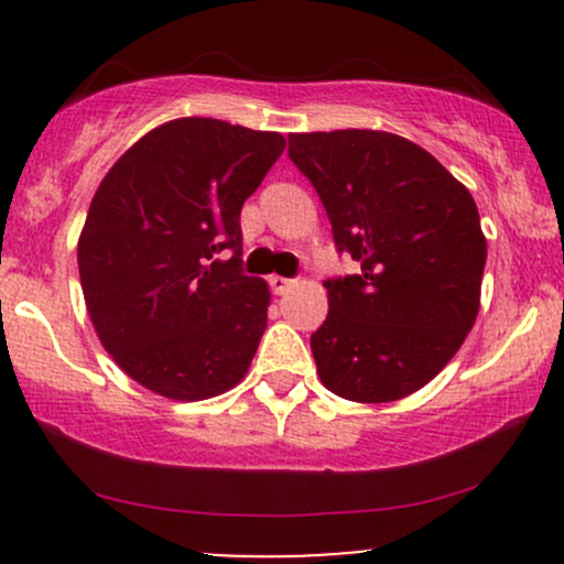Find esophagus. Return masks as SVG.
<instances>
[{
    "mask_svg": "<svg viewBox=\"0 0 564 564\" xmlns=\"http://www.w3.org/2000/svg\"><path fill=\"white\" fill-rule=\"evenodd\" d=\"M294 286V281L291 278H283V275H270V289L275 291V294H286V291Z\"/></svg>",
    "mask_w": 564,
    "mask_h": 564,
    "instance_id": "1",
    "label": "esophagus"
}]
</instances>
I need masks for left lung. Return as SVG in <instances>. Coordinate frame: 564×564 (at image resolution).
I'll list each match as a JSON object with an SVG mask.
<instances>
[{
	"mask_svg": "<svg viewBox=\"0 0 564 564\" xmlns=\"http://www.w3.org/2000/svg\"><path fill=\"white\" fill-rule=\"evenodd\" d=\"M336 249L360 262L336 278L310 336L326 390L392 403L448 366L480 313L488 243L471 193L416 142L377 129L289 134Z\"/></svg>",
	"mask_w": 564,
	"mask_h": 564,
	"instance_id": "8db88e82",
	"label": "left lung"
}]
</instances>
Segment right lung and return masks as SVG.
Returning a JSON list of instances; mask_svg holds the SVG:
<instances>
[{
    "instance_id": "1",
    "label": "right lung",
    "mask_w": 564,
    "mask_h": 564,
    "mask_svg": "<svg viewBox=\"0 0 564 564\" xmlns=\"http://www.w3.org/2000/svg\"><path fill=\"white\" fill-rule=\"evenodd\" d=\"M286 148L219 119L166 121L108 170L79 236V278L116 366L170 400H206L249 371L270 289L241 273V206ZM234 249L230 261L216 254Z\"/></svg>"
}]
</instances>
